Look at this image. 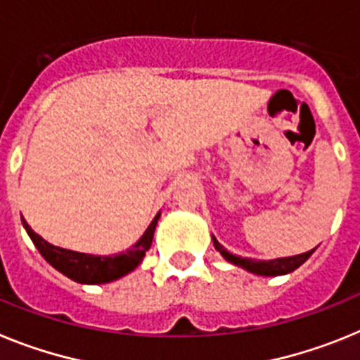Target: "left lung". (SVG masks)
Here are the masks:
<instances>
[{"mask_svg":"<svg viewBox=\"0 0 360 360\" xmlns=\"http://www.w3.org/2000/svg\"><path fill=\"white\" fill-rule=\"evenodd\" d=\"M212 240H214V246L219 254L223 255L228 262H232L236 266L243 268V270L250 271V274L262 275V277H277V275H286L292 274L293 270L304 264L310 255L314 254L315 248L306 252V254L293 255V257H281V259H271V261H257V259H250V257H239V255L230 254L228 250H224V246L212 236Z\"/></svg>","mask_w":360,"mask_h":360,"instance_id":"left-lung-1","label":"left lung"}]
</instances>
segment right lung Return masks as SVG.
Wrapping results in <instances>:
<instances>
[{
  "mask_svg": "<svg viewBox=\"0 0 360 360\" xmlns=\"http://www.w3.org/2000/svg\"><path fill=\"white\" fill-rule=\"evenodd\" d=\"M161 217V212H158L152 223L145 230L136 245H132L127 252L115 255H92V254H81V252H72L67 248H59V246L50 245L43 239L41 236H37L29 223L23 219V226L32 239L34 246L39 250V254L45 257L50 266H54L56 270L67 275L68 279L76 281L81 284H105L112 283L115 279H121L127 274L136 270L141 264L143 257L152 246V239H154L155 226Z\"/></svg>",
  "mask_w": 360,
  "mask_h": 360,
  "instance_id": "obj_1",
  "label": "right lung"
}]
</instances>
